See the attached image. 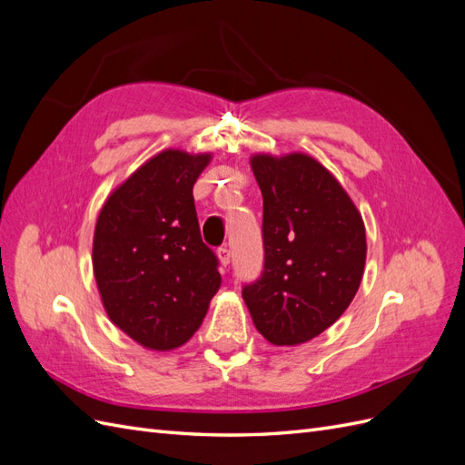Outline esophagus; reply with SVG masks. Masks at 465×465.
I'll return each instance as SVG.
<instances>
[{
  "label": "esophagus",
  "mask_w": 465,
  "mask_h": 465,
  "mask_svg": "<svg viewBox=\"0 0 465 465\" xmlns=\"http://www.w3.org/2000/svg\"><path fill=\"white\" fill-rule=\"evenodd\" d=\"M217 256H219V262H221V265L227 267V265L231 263V250H229L227 246L219 248V250H217Z\"/></svg>",
  "instance_id": "esophagus-1"
}]
</instances>
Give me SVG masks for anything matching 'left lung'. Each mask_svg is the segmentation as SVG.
Listing matches in <instances>:
<instances>
[{
  "label": "left lung",
  "instance_id": "8db88e82",
  "mask_svg": "<svg viewBox=\"0 0 465 465\" xmlns=\"http://www.w3.org/2000/svg\"><path fill=\"white\" fill-rule=\"evenodd\" d=\"M263 195L265 263L242 289L256 330L273 345L326 331L359 291L367 234L353 200L311 154L250 159Z\"/></svg>",
  "mask_w": 465,
  "mask_h": 465
}]
</instances>
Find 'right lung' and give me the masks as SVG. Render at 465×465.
Segmentation results:
<instances>
[{
    "label": "right lung",
    "instance_id": "add662e5",
    "mask_svg": "<svg viewBox=\"0 0 465 465\" xmlns=\"http://www.w3.org/2000/svg\"><path fill=\"white\" fill-rule=\"evenodd\" d=\"M209 161L211 153H157L108 195L96 219L93 272L104 311L151 351L184 345L221 287L192 193Z\"/></svg>",
    "mask_w": 465,
    "mask_h": 465
}]
</instances>
